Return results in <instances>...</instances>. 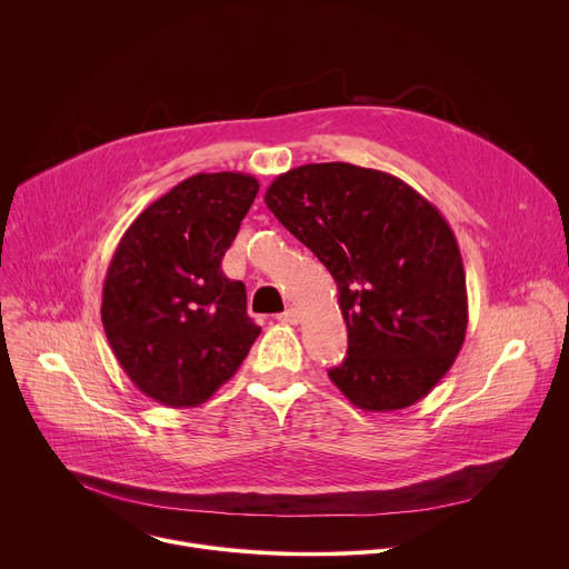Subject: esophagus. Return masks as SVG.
<instances>
[{
  "label": "esophagus",
  "instance_id": "34e87169",
  "mask_svg": "<svg viewBox=\"0 0 569 569\" xmlns=\"http://www.w3.org/2000/svg\"><path fill=\"white\" fill-rule=\"evenodd\" d=\"M277 319H279V321H283V323H290V327H297V323H299V310L288 308L286 312L277 315Z\"/></svg>",
  "mask_w": 569,
  "mask_h": 569
}]
</instances>
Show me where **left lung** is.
I'll return each mask as SVG.
<instances>
[{
  "label": "left lung",
  "mask_w": 569,
  "mask_h": 569,
  "mask_svg": "<svg viewBox=\"0 0 569 569\" xmlns=\"http://www.w3.org/2000/svg\"><path fill=\"white\" fill-rule=\"evenodd\" d=\"M266 204L338 286L349 349L329 371L336 387L365 412L426 398L468 327L466 272L441 211L402 180L347 161L281 173Z\"/></svg>",
  "instance_id": "8db88e82"
}]
</instances>
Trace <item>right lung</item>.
<instances>
[{"label": "right lung", "mask_w": 569, "mask_h": 569, "mask_svg": "<svg viewBox=\"0 0 569 569\" xmlns=\"http://www.w3.org/2000/svg\"><path fill=\"white\" fill-rule=\"evenodd\" d=\"M259 193L254 176L198 173L148 204L103 281L108 342L139 391L167 408L209 400L261 329L220 263Z\"/></svg>", "instance_id": "1"}]
</instances>
